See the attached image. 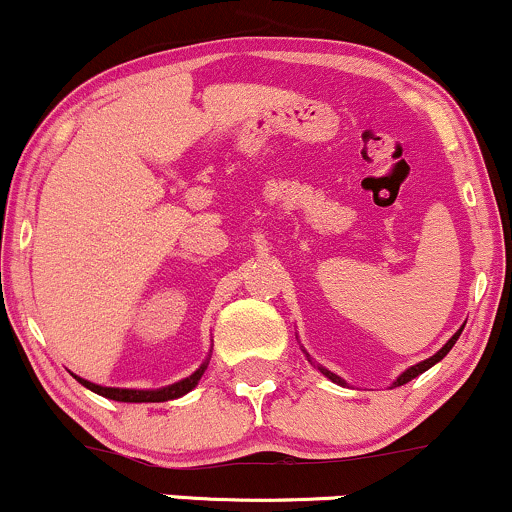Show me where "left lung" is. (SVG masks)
<instances>
[{
    "mask_svg": "<svg viewBox=\"0 0 512 512\" xmlns=\"http://www.w3.org/2000/svg\"><path fill=\"white\" fill-rule=\"evenodd\" d=\"M460 331H463V329H460ZM460 331H458V334H455V336L451 338V341H448V343H446V346H443V348L439 350V353H436V355H432V357H429V360H424V362H420V365L410 367V369H408V372H403V374H400V377L396 379V386H403V384H408V381H412V379H415V377H417V374L427 372V369H429V367H432V365H436V362H439V360H443V357H446V355H448V350H451V348L455 346V341H458ZM324 374H326V377H329L331 381H336V384H343V381H341V379H338V377H336V374L326 372V369H324Z\"/></svg>",
    "mask_w": 512,
    "mask_h": 512,
    "instance_id": "left-lung-1",
    "label": "left lung"
}]
</instances>
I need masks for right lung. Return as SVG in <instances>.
Wrapping results in <instances>:
<instances>
[{
    "label": "right lung",
    "instance_id": "1",
    "mask_svg": "<svg viewBox=\"0 0 512 512\" xmlns=\"http://www.w3.org/2000/svg\"><path fill=\"white\" fill-rule=\"evenodd\" d=\"M205 367L202 365L197 372L190 374L188 379L178 381V384H171L166 386V389H157V391H133V389H107V386H97L92 384V381H85L76 377L80 384L85 386V389L100 393V396L104 398H112V400H121V403H164V400H174L178 396H183V393H188L193 386L200 381L202 374H205Z\"/></svg>",
    "mask_w": 512,
    "mask_h": 512
}]
</instances>
